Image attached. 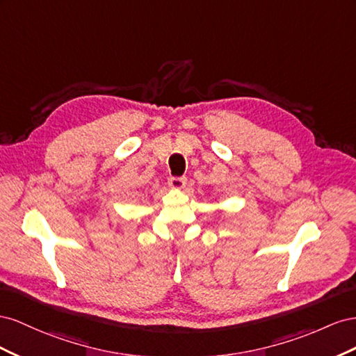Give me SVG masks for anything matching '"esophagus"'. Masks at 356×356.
Returning <instances> with one entry per match:
<instances>
[{"label":"esophagus","instance_id":"esophagus-1","mask_svg":"<svg viewBox=\"0 0 356 356\" xmlns=\"http://www.w3.org/2000/svg\"><path fill=\"white\" fill-rule=\"evenodd\" d=\"M168 185L172 189H184L186 186V177H171L168 179Z\"/></svg>","mask_w":356,"mask_h":356}]
</instances>
